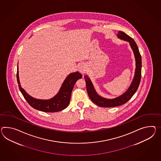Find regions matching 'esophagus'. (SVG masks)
Here are the masks:
<instances>
[{"label":"esophagus","mask_w":161,"mask_h":161,"mask_svg":"<svg viewBox=\"0 0 161 161\" xmlns=\"http://www.w3.org/2000/svg\"><path fill=\"white\" fill-rule=\"evenodd\" d=\"M86 67L84 63H81L79 66V70L82 75H84L86 71Z\"/></svg>","instance_id":"esophagus-1"}]
</instances>
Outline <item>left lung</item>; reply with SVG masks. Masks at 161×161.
<instances>
[{"label": "left lung", "mask_w": 161, "mask_h": 161, "mask_svg": "<svg viewBox=\"0 0 161 161\" xmlns=\"http://www.w3.org/2000/svg\"><path fill=\"white\" fill-rule=\"evenodd\" d=\"M117 36L119 39L124 40L125 41L128 42L129 43L130 46L133 52L136 60V69L134 76L130 86L125 92L118 97L113 99L103 98L97 92L90 77L87 75L84 76L86 83V90L89 97L91 99V101L96 105L103 108L120 106L126 103L133 96L136 91L137 90L141 80L142 67L141 56L137 44L132 38H131L123 32H118Z\"/></svg>", "instance_id": "obj_1"}]
</instances>
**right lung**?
Segmentation results:
<instances>
[{
    "instance_id": "right-lung-1",
    "label": "right lung",
    "mask_w": 161,
    "mask_h": 161,
    "mask_svg": "<svg viewBox=\"0 0 161 161\" xmlns=\"http://www.w3.org/2000/svg\"><path fill=\"white\" fill-rule=\"evenodd\" d=\"M82 78L79 71L70 73L63 81L58 94L49 99H39L30 96L20 85L19 67L17 66V80L21 94L28 103L36 109L46 112H56L66 108L70 101L71 94L75 83Z\"/></svg>"
}]
</instances>
